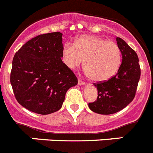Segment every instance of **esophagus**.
Returning a JSON list of instances; mask_svg holds the SVG:
<instances>
[{
	"mask_svg": "<svg viewBox=\"0 0 153 153\" xmlns=\"http://www.w3.org/2000/svg\"><path fill=\"white\" fill-rule=\"evenodd\" d=\"M85 84V82L83 80H81V79H78V85H84Z\"/></svg>",
	"mask_w": 153,
	"mask_h": 153,
	"instance_id": "1",
	"label": "esophagus"
}]
</instances>
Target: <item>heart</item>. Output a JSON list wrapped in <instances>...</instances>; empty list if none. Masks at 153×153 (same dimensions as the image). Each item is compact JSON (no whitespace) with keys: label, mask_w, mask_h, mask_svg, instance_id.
<instances>
[{"label":"heart","mask_w":153,"mask_h":153,"mask_svg":"<svg viewBox=\"0 0 153 153\" xmlns=\"http://www.w3.org/2000/svg\"><path fill=\"white\" fill-rule=\"evenodd\" d=\"M63 63L68 68L82 64L87 77L94 82H105L114 76L121 63L120 47L113 41L96 36H81L74 46L65 44L62 51Z\"/></svg>","instance_id":"1"}]
</instances>
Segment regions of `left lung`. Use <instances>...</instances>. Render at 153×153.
Here are the masks:
<instances>
[{
  "label": "left lung",
  "instance_id": "left-lung-1",
  "mask_svg": "<svg viewBox=\"0 0 153 153\" xmlns=\"http://www.w3.org/2000/svg\"><path fill=\"white\" fill-rule=\"evenodd\" d=\"M117 44L123 56L117 74L105 82L94 83L98 97L94 102H89L92 111L109 115L117 113L130 103L137 90L141 70L136 51L120 37Z\"/></svg>",
  "mask_w": 153,
  "mask_h": 153
}]
</instances>
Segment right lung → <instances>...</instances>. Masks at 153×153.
Segmentation results:
<instances>
[{"mask_svg":"<svg viewBox=\"0 0 153 153\" xmlns=\"http://www.w3.org/2000/svg\"><path fill=\"white\" fill-rule=\"evenodd\" d=\"M60 32L35 36L17 51L10 80L17 102L38 114L61 108L67 90L77 78L61 60L63 39Z\"/></svg>","mask_w":153,"mask_h":153,"instance_id":"right-lung-1","label":"right lung"}]
</instances>
